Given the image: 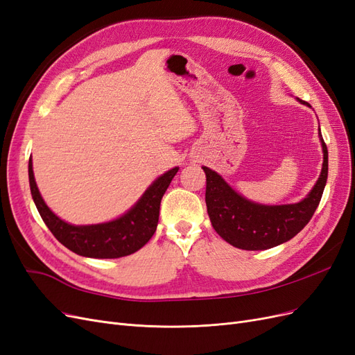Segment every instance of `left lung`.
<instances>
[{
  "label": "left lung",
  "instance_id": "obj_1",
  "mask_svg": "<svg viewBox=\"0 0 355 355\" xmlns=\"http://www.w3.org/2000/svg\"><path fill=\"white\" fill-rule=\"evenodd\" d=\"M297 101L311 106L308 102ZM318 137L323 148V167L320 178L306 197L293 204L266 206L247 200L232 189L219 173L204 166L202 170L207 178V213L214 231L225 241L243 250L271 249L302 231L318 207L327 182L329 153L320 128Z\"/></svg>",
  "mask_w": 355,
  "mask_h": 355
}]
</instances>
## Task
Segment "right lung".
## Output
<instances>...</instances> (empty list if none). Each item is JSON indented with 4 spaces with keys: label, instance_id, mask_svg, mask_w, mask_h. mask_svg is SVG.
Segmentation results:
<instances>
[{
    "label": "right lung",
    "instance_id": "1",
    "mask_svg": "<svg viewBox=\"0 0 355 355\" xmlns=\"http://www.w3.org/2000/svg\"><path fill=\"white\" fill-rule=\"evenodd\" d=\"M178 170L179 167H173L157 178L142 197L120 218L94 225H72L62 220L50 210L37 187L32 158H29L28 164L32 200L47 228L71 252L94 259H116V257L128 256L142 249L151 240L157 230L161 198Z\"/></svg>",
    "mask_w": 355,
    "mask_h": 355
}]
</instances>
